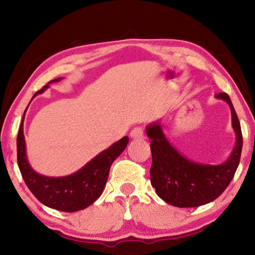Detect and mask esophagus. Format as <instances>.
I'll return each instance as SVG.
<instances>
[{
    "label": "esophagus",
    "mask_w": 255,
    "mask_h": 255,
    "mask_svg": "<svg viewBox=\"0 0 255 255\" xmlns=\"http://www.w3.org/2000/svg\"><path fill=\"white\" fill-rule=\"evenodd\" d=\"M130 137L132 139H139V138L144 137V130L141 127H135L132 128V130L130 131Z\"/></svg>",
    "instance_id": "34e87169"
}]
</instances>
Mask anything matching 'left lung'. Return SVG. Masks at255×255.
I'll return each mask as SVG.
<instances>
[{
	"label": "left lung",
	"instance_id": "1",
	"mask_svg": "<svg viewBox=\"0 0 255 255\" xmlns=\"http://www.w3.org/2000/svg\"><path fill=\"white\" fill-rule=\"evenodd\" d=\"M216 98L230 106L236 136L234 149L222 164L193 162L171 145L158 122L146 127V133L152 140L150 183L157 196L169 205L189 208L208 204L221 196L234 178L243 146L240 120L227 93H218Z\"/></svg>",
	"mask_w": 255,
	"mask_h": 255
}]
</instances>
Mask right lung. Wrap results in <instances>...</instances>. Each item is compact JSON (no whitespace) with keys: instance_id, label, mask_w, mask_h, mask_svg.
<instances>
[{"instance_id":"add662e5","label":"right lung","mask_w":255,"mask_h":255,"mask_svg":"<svg viewBox=\"0 0 255 255\" xmlns=\"http://www.w3.org/2000/svg\"><path fill=\"white\" fill-rule=\"evenodd\" d=\"M60 80L62 77H58L50 81L48 84ZM48 84L45 85L40 91L34 93L32 99L48 89ZM27 109L24 110L18 138H16L18 165L27 187L41 204L49 208L66 211V213H74V211L88 208L103 192L111 164L127 147L129 141L128 136L123 137L122 139L112 144L110 147L102 150L75 173L66 176H58V178L41 175L30 166L27 153H25L23 120Z\"/></svg>"}]
</instances>
